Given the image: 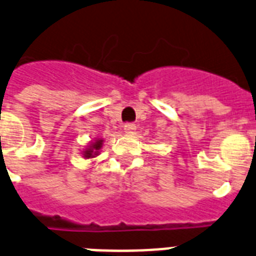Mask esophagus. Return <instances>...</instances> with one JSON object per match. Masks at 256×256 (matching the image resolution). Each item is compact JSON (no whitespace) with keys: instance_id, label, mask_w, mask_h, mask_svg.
<instances>
[{"instance_id":"34e87169","label":"esophagus","mask_w":256,"mask_h":256,"mask_svg":"<svg viewBox=\"0 0 256 256\" xmlns=\"http://www.w3.org/2000/svg\"><path fill=\"white\" fill-rule=\"evenodd\" d=\"M123 128H124V132H126V133H133L134 130H136V126H134L133 123L124 124Z\"/></svg>"}]
</instances>
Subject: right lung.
<instances>
[{"instance_id": "right-lung-1", "label": "right lung", "mask_w": 256, "mask_h": 256, "mask_svg": "<svg viewBox=\"0 0 256 256\" xmlns=\"http://www.w3.org/2000/svg\"><path fill=\"white\" fill-rule=\"evenodd\" d=\"M102 144H104V140L101 138H97L94 140V142H90V145L86 148V149L82 152V155H84L85 159H89V158H94L100 154V149L102 148Z\"/></svg>"}]
</instances>
